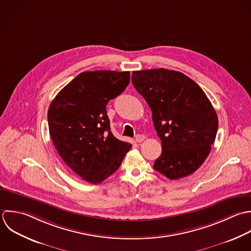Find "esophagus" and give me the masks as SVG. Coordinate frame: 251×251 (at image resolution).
<instances>
[{"instance_id":"esophagus-1","label":"esophagus","mask_w":251,"mask_h":251,"mask_svg":"<svg viewBox=\"0 0 251 251\" xmlns=\"http://www.w3.org/2000/svg\"><path fill=\"white\" fill-rule=\"evenodd\" d=\"M145 139H146V137H145L144 135L139 134V135H137V136H136V141H137L138 143H142Z\"/></svg>"}]
</instances>
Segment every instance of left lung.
Here are the masks:
<instances>
[{"label":"left lung","mask_w":251,"mask_h":251,"mask_svg":"<svg viewBox=\"0 0 251 251\" xmlns=\"http://www.w3.org/2000/svg\"><path fill=\"white\" fill-rule=\"evenodd\" d=\"M132 83L150 105L161 140L153 168L170 180L193 174L207 158L218 130L207 96L187 75L164 68L133 71Z\"/></svg>","instance_id":"obj_1"}]
</instances>
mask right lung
<instances>
[{"label":"right lung","mask_w":251,"mask_h":251,"mask_svg":"<svg viewBox=\"0 0 251 251\" xmlns=\"http://www.w3.org/2000/svg\"><path fill=\"white\" fill-rule=\"evenodd\" d=\"M130 82V72L99 70L77 75L48 110L52 144L66 165L83 180L99 184L121 165L132 145L110 132L108 101Z\"/></svg>","instance_id":"add662e5"}]
</instances>
